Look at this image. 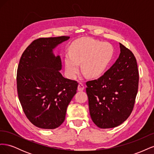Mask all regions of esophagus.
Returning a JSON list of instances; mask_svg holds the SVG:
<instances>
[{
	"label": "esophagus",
	"instance_id": "obj_1",
	"mask_svg": "<svg viewBox=\"0 0 154 154\" xmlns=\"http://www.w3.org/2000/svg\"><path fill=\"white\" fill-rule=\"evenodd\" d=\"M84 85H83V83L82 82H80L78 83V90L79 91H82L83 89H84Z\"/></svg>",
	"mask_w": 154,
	"mask_h": 154
}]
</instances>
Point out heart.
Segmentation results:
<instances>
[{
  "label": "heart",
  "mask_w": 154,
  "mask_h": 154,
  "mask_svg": "<svg viewBox=\"0 0 154 154\" xmlns=\"http://www.w3.org/2000/svg\"><path fill=\"white\" fill-rule=\"evenodd\" d=\"M114 48L109 43H103L92 38H84L74 42L65 59L66 71L69 78L74 79L80 71L90 77L103 73L114 56Z\"/></svg>",
  "instance_id": "heart-1"
}]
</instances>
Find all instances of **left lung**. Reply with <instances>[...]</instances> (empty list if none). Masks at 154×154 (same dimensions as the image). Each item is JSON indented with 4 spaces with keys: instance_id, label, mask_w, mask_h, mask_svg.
Returning <instances> with one entry per match:
<instances>
[{
    "instance_id": "left-lung-1",
    "label": "left lung",
    "mask_w": 154,
    "mask_h": 154,
    "mask_svg": "<svg viewBox=\"0 0 154 154\" xmlns=\"http://www.w3.org/2000/svg\"><path fill=\"white\" fill-rule=\"evenodd\" d=\"M115 63L97 80L86 82L90 115L100 128L118 127L133 110L138 91L139 72L132 52L122 44Z\"/></svg>"
}]
</instances>
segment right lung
<instances>
[{
	"instance_id": "right-lung-1",
	"label": "right lung",
	"mask_w": 154,
	"mask_h": 154,
	"mask_svg": "<svg viewBox=\"0 0 154 154\" xmlns=\"http://www.w3.org/2000/svg\"><path fill=\"white\" fill-rule=\"evenodd\" d=\"M69 38L62 36L32 41L22 53L17 69V87L23 111L29 122L44 129L58 128L76 93L78 83L62 76L60 56L53 49Z\"/></svg>"
}]
</instances>
